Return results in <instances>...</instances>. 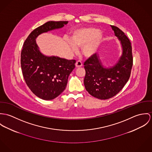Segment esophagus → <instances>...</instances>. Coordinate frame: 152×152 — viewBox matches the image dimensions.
Returning a JSON list of instances; mask_svg holds the SVG:
<instances>
[{"instance_id": "esophagus-1", "label": "esophagus", "mask_w": 152, "mask_h": 152, "mask_svg": "<svg viewBox=\"0 0 152 152\" xmlns=\"http://www.w3.org/2000/svg\"><path fill=\"white\" fill-rule=\"evenodd\" d=\"M76 68H80V67H82V65H83V64L82 62L80 61H77L76 62Z\"/></svg>"}]
</instances>
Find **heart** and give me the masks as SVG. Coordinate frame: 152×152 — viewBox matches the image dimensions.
I'll list each match as a JSON object with an SVG mask.
<instances>
[{"instance_id":"obj_1","label":"heart","mask_w":152,"mask_h":152,"mask_svg":"<svg viewBox=\"0 0 152 152\" xmlns=\"http://www.w3.org/2000/svg\"><path fill=\"white\" fill-rule=\"evenodd\" d=\"M100 30L95 28H82L75 31L70 37V46L73 50L82 48L84 56L90 58L97 52L102 36Z\"/></svg>"}]
</instances>
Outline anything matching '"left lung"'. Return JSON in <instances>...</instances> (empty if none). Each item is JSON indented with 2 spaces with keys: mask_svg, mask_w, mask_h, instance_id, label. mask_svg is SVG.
<instances>
[{
  "mask_svg": "<svg viewBox=\"0 0 152 152\" xmlns=\"http://www.w3.org/2000/svg\"><path fill=\"white\" fill-rule=\"evenodd\" d=\"M111 26L115 35L121 41L122 48L118 62L111 68H104L99 57L94 54L84 63L86 90L90 95L100 100L110 99L118 94L128 81L133 65L129 39L118 27Z\"/></svg>",
  "mask_w": 152,
  "mask_h": 152,
  "instance_id": "left-lung-1",
  "label": "left lung"
}]
</instances>
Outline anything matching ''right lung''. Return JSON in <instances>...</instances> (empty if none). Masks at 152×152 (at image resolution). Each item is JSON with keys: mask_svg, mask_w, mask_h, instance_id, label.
<instances>
[{"mask_svg": "<svg viewBox=\"0 0 152 152\" xmlns=\"http://www.w3.org/2000/svg\"><path fill=\"white\" fill-rule=\"evenodd\" d=\"M68 23L47 22L34 30L23 46L21 67L24 80L34 94L42 100H53L65 90L68 77L75 68L76 61L43 55L35 39L39 34L62 28Z\"/></svg>", "mask_w": 152, "mask_h": 152, "instance_id": "add662e5", "label": "right lung"}]
</instances>
